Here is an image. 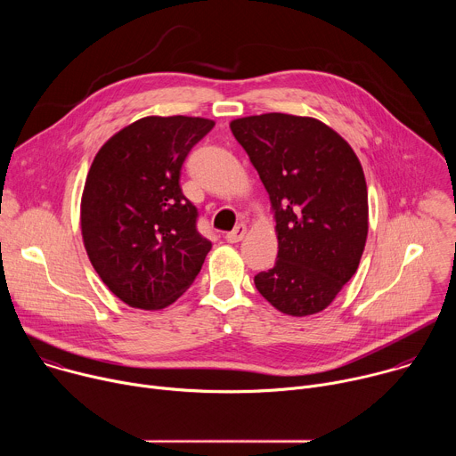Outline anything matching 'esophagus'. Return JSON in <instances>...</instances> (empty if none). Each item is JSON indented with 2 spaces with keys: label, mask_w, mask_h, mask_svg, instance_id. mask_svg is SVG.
Segmentation results:
<instances>
[{
  "label": "esophagus",
  "mask_w": 456,
  "mask_h": 456,
  "mask_svg": "<svg viewBox=\"0 0 456 456\" xmlns=\"http://www.w3.org/2000/svg\"><path fill=\"white\" fill-rule=\"evenodd\" d=\"M245 234H247V225H245V224H240V225H236L231 232L225 234V240H227L229 243H238V241H241V240L245 238Z\"/></svg>",
  "instance_id": "1"
}]
</instances>
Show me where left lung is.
<instances>
[{
	"label": "left lung",
	"instance_id": "8db88e82",
	"mask_svg": "<svg viewBox=\"0 0 456 456\" xmlns=\"http://www.w3.org/2000/svg\"><path fill=\"white\" fill-rule=\"evenodd\" d=\"M276 220V265L254 285L276 310L327 308L355 274L368 236V189L352 146L330 126L289 113L231 120Z\"/></svg>",
	"mask_w": 456,
	"mask_h": 456
}]
</instances>
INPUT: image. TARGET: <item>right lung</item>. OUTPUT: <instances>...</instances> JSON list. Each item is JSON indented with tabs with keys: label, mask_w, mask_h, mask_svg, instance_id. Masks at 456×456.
Masks as SVG:
<instances>
[{
	"label": "right lung",
	"mask_w": 456,
	"mask_h": 456,
	"mask_svg": "<svg viewBox=\"0 0 456 456\" xmlns=\"http://www.w3.org/2000/svg\"><path fill=\"white\" fill-rule=\"evenodd\" d=\"M213 126L202 117H142L110 137L92 162L81 234L94 269L127 306L175 303L213 247L178 182L187 153Z\"/></svg>",
	"instance_id": "1"
}]
</instances>
